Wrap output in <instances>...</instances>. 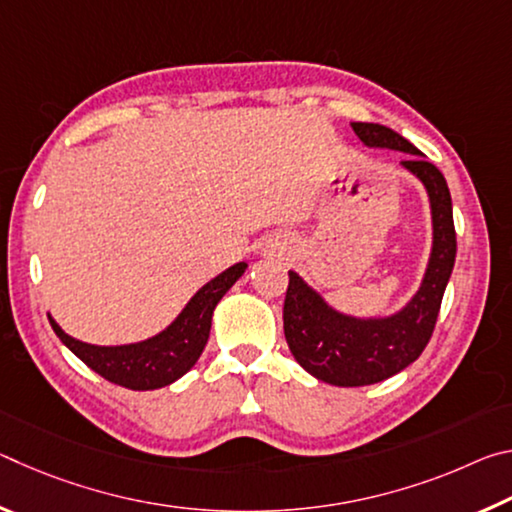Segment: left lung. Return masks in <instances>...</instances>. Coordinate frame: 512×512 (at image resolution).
<instances>
[{
  "instance_id": "8db88e82",
  "label": "left lung",
  "mask_w": 512,
  "mask_h": 512,
  "mask_svg": "<svg viewBox=\"0 0 512 512\" xmlns=\"http://www.w3.org/2000/svg\"><path fill=\"white\" fill-rule=\"evenodd\" d=\"M352 131L368 149L409 153L402 167L420 180L431 210V253L418 291L386 316H352L329 305L323 293L289 271L284 336L311 377L332 386H368L397 375L420 357L431 339L440 302L452 277L456 232L452 196L443 173L400 133L354 121Z\"/></svg>"
}]
</instances>
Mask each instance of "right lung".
Returning a JSON list of instances; mask_svg holds the SVG:
<instances>
[{
    "instance_id": "right-lung-1",
    "label": "right lung",
    "mask_w": 512,
    "mask_h": 512,
    "mask_svg": "<svg viewBox=\"0 0 512 512\" xmlns=\"http://www.w3.org/2000/svg\"><path fill=\"white\" fill-rule=\"evenodd\" d=\"M248 264L239 262L225 268L223 273L212 277L203 284L183 311L149 339L124 345H94L69 336L60 327L54 316L49 314V323L60 341H63L85 366L99 372L103 379L119 384L131 391H155V388L169 386L180 379L185 372L196 366L198 357L205 350L210 339L212 314L219 300L230 291L241 275L246 273Z\"/></svg>"
}]
</instances>
